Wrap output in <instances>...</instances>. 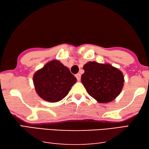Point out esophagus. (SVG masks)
<instances>
[{
	"label": "esophagus",
	"mask_w": 149,
	"mask_h": 149,
	"mask_svg": "<svg viewBox=\"0 0 149 149\" xmlns=\"http://www.w3.org/2000/svg\"><path fill=\"white\" fill-rule=\"evenodd\" d=\"M75 77H76V78H77V80L79 81L80 79H81V74H77L75 75Z\"/></svg>",
	"instance_id": "1"
}]
</instances>
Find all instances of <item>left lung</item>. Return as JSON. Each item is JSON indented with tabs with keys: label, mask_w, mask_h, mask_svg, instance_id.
<instances>
[{
	"label": "left lung",
	"mask_w": 149,
	"mask_h": 149,
	"mask_svg": "<svg viewBox=\"0 0 149 149\" xmlns=\"http://www.w3.org/2000/svg\"><path fill=\"white\" fill-rule=\"evenodd\" d=\"M81 82L88 94L100 103L113 101L124 85V76L119 70L109 64L88 62L83 66Z\"/></svg>",
	"instance_id": "1"
}]
</instances>
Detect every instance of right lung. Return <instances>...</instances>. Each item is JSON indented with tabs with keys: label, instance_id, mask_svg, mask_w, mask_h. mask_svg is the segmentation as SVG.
<instances>
[{
	"label": "right lung",
	"instance_id": "obj_1",
	"mask_svg": "<svg viewBox=\"0 0 149 149\" xmlns=\"http://www.w3.org/2000/svg\"><path fill=\"white\" fill-rule=\"evenodd\" d=\"M75 77L58 61H51L35 73L33 82L38 94L47 102L61 101L76 83Z\"/></svg>",
	"mask_w": 149,
	"mask_h": 149
}]
</instances>
